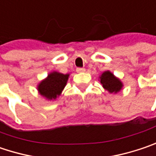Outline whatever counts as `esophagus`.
Instances as JSON below:
<instances>
[{"instance_id": "1", "label": "esophagus", "mask_w": 156, "mask_h": 156, "mask_svg": "<svg viewBox=\"0 0 156 156\" xmlns=\"http://www.w3.org/2000/svg\"><path fill=\"white\" fill-rule=\"evenodd\" d=\"M77 72H78V73H80V72H84L86 69H85V68H77Z\"/></svg>"}]
</instances>
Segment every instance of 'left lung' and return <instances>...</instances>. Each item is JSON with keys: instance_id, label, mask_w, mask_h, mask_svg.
I'll use <instances>...</instances> for the list:
<instances>
[{"instance_id": "obj_1", "label": "left lung", "mask_w": 156, "mask_h": 156, "mask_svg": "<svg viewBox=\"0 0 156 156\" xmlns=\"http://www.w3.org/2000/svg\"><path fill=\"white\" fill-rule=\"evenodd\" d=\"M100 79L102 87H104V89L108 90L110 94H117L123 88V83L120 81V79L115 78L114 74L109 70L104 71L101 75Z\"/></svg>"}]
</instances>
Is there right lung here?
Listing matches in <instances>:
<instances>
[{"mask_svg": "<svg viewBox=\"0 0 156 156\" xmlns=\"http://www.w3.org/2000/svg\"><path fill=\"white\" fill-rule=\"evenodd\" d=\"M69 74L53 71L38 85L40 94L48 100H55L65 87Z\"/></svg>", "mask_w": 156, "mask_h": 156, "instance_id": "obj_1", "label": "right lung"}]
</instances>
